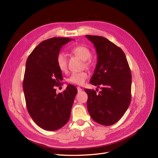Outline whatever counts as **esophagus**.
I'll return each instance as SVG.
<instances>
[{"mask_svg": "<svg viewBox=\"0 0 158 158\" xmlns=\"http://www.w3.org/2000/svg\"><path fill=\"white\" fill-rule=\"evenodd\" d=\"M77 89H78V92H81V91H82V88H81L80 87H77Z\"/></svg>", "mask_w": 158, "mask_h": 158, "instance_id": "obj_1", "label": "esophagus"}]
</instances>
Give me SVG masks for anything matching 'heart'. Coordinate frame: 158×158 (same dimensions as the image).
<instances>
[{
    "instance_id": "heart-1",
    "label": "heart",
    "mask_w": 158,
    "mask_h": 158,
    "mask_svg": "<svg viewBox=\"0 0 158 158\" xmlns=\"http://www.w3.org/2000/svg\"><path fill=\"white\" fill-rule=\"evenodd\" d=\"M71 52L77 56L80 59H82L84 61H85L84 65L85 66H88L90 64L89 61H86L90 59L92 56V52H91L90 49L88 47L80 45L74 47L71 49ZM56 64L58 66L59 69L61 71H66L67 69V64H68V59L67 56L64 52H59L56 56ZM88 77V74L85 72H81V73H73L70 77L69 78V81L70 82L77 84V85H82L85 80Z\"/></svg>"
}]
</instances>
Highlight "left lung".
Masks as SVG:
<instances>
[{
	"label": "left lung",
	"mask_w": 158,
	"mask_h": 158,
	"mask_svg": "<svg viewBox=\"0 0 158 158\" xmlns=\"http://www.w3.org/2000/svg\"><path fill=\"white\" fill-rule=\"evenodd\" d=\"M94 44L97 64L89 82L101 86L99 94L85 89L87 107L93 120L100 125H112L125 114L131 101L132 76L125 52L106 37L85 35Z\"/></svg>",
	"instance_id": "left-lung-1"
}]
</instances>
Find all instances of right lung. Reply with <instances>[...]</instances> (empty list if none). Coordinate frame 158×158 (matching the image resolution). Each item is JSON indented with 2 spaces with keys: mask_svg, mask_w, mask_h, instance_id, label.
Listing matches in <instances>:
<instances>
[{
  "mask_svg": "<svg viewBox=\"0 0 158 158\" xmlns=\"http://www.w3.org/2000/svg\"><path fill=\"white\" fill-rule=\"evenodd\" d=\"M73 39L52 37L42 41L28 56L23 82L28 113L37 125L46 131L63 127L70 118L78 90L69 84L63 93L55 86L63 80L56 56L63 45Z\"/></svg>",
  "mask_w": 158,
  "mask_h": 158,
  "instance_id": "add662e5",
  "label": "right lung"
}]
</instances>
